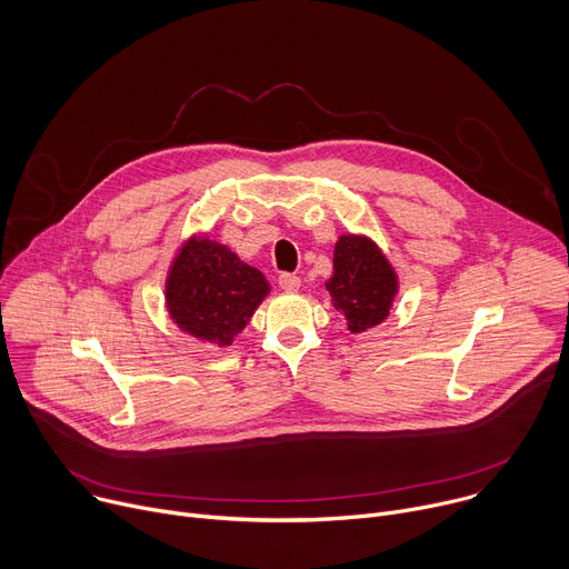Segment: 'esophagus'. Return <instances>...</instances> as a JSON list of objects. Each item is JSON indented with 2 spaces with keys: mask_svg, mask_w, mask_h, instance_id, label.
Listing matches in <instances>:
<instances>
[{
  "mask_svg": "<svg viewBox=\"0 0 569 569\" xmlns=\"http://www.w3.org/2000/svg\"><path fill=\"white\" fill-rule=\"evenodd\" d=\"M279 286H281L286 292H295V290H299V286H301V279H299L297 274L283 272V274H279Z\"/></svg>",
  "mask_w": 569,
  "mask_h": 569,
  "instance_id": "34e87169",
  "label": "esophagus"
}]
</instances>
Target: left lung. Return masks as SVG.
<instances>
[{
	"label": "left lung",
	"mask_w": 569,
	"mask_h": 569,
	"mask_svg": "<svg viewBox=\"0 0 569 569\" xmlns=\"http://www.w3.org/2000/svg\"><path fill=\"white\" fill-rule=\"evenodd\" d=\"M396 274L369 238L340 236L333 254V277L327 290L336 310L347 317L351 333H362L389 315Z\"/></svg>",
	"instance_id": "obj_1"
}]
</instances>
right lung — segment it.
I'll list each match as a JSON object with an SVG mask.
<instances>
[{"label":"right lung","mask_w":569,"mask_h":569,"mask_svg":"<svg viewBox=\"0 0 569 569\" xmlns=\"http://www.w3.org/2000/svg\"><path fill=\"white\" fill-rule=\"evenodd\" d=\"M270 292L266 277L209 238H191L167 281V306L178 327L218 347L246 329Z\"/></svg>","instance_id":"right-lung-1"}]
</instances>
